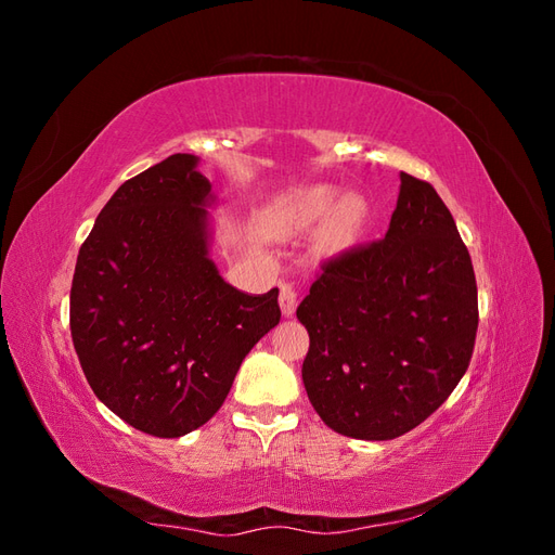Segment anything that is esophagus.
<instances>
[{
	"mask_svg": "<svg viewBox=\"0 0 555 555\" xmlns=\"http://www.w3.org/2000/svg\"><path fill=\"white\" fill-rule=\"evenodd\" d=\"M298 306V289L292 280L280 282V308L284 317H292Z\"/></svg>",
	"mask_w": 555,
	"mask_h": 555,
	"instance_id": "1",
	"label": "esophagus"
}]
</instances>
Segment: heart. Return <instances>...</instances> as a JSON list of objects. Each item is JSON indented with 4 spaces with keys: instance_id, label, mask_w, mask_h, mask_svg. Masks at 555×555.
<instances>
[{
    "instance_id": "obj_1",
    "label": "heart",
    "mask_w": 555,
    "mask_h": 555,
    "mask_svg": "<svg viewBox=\"0 0 555 555\" xmlns=\"http://www.w3.org/2000/svg\"><path fill=\"white\" fill-rule=\"evenodd\" d=\"M365 198L349 194L338 204V192L333 188H312L292 198H284L268 215V227L278 236L304 231L328 217L322 238L328 247H345L354 243L367 224Z\"/></svg>"
}]
</instances>
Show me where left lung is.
I'll use <instances>...</instances> for the list:
<instances>
[{"instance_id":"8db88e82","label":"left lung","mask_w":555,"mask_h":555,"mask_svg":"<svg viewBox=\"0 0 555 555\" xmlns=\"http://www.w3.org/2000/svg\"><path fill=\"white\" fill-rule=\"evenodd\" d=\"M296 317L328 428L393 440L426 422L465 375L479 324L473 259L433 184L400 173L386 236L326 259Z\"/></svg>"}]
</instances>
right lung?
<instances>
[{
    "mask_svg": "<svg viewBox=\"0 0 555 555\" xmlns=\"http://www.w3.org/2000/svg\"><path fill=\"white\" fill-rule=\"evenodd\" d=\"M196 162L178 153L120 184L72 282V338L88 384L155 438L204 426L280 322L278 289L238 292L208 259L210 182Z\"/></svg>",
    "mask_w": 555,
    "mask_h": 555,
    "instance_id": "obj_1",
    "label": "right lung"
}]
</instances>
